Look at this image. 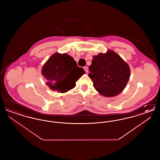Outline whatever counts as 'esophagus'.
<instances>
[{
	"label": "esophagus",
	"mask_w": 160,
	"mask_h": 160,
	"mask_svg": "<svg viewBox=\"0 0 160 160\" xmlns=\"http://www.w3.org/2000/svg\"><path fill=\"white\" fill-rule=\"evenodd\" d=\"M84 71H85V72H86V73L88 72V68L87 67H84Z\"/></svg>",
	"instance_id": "1"
}]
</instances>
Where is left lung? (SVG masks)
Returning <instances> with one entry per match:
<instances>
[{
  "label": "left lung",
  "mask_w": 160,
  "mask_h": 160,
  "mask_svg": "<svg viewBox=\"0 0 160 160\" xmlns=\"http://www.w3.org/2000/svg\"><path fill=\"white\" fill-rule=\"evenodd\" d=\"M89 69L93 87L106 97L119 94L130 77L128 65L113 50L94 56Z\"/></svg>",
  "instance_id": "left-lung-1"
}]
</instances>
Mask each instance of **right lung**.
Here are the masks:
<instances>
[{"mask_svg":"<svg viewBox=\"0 0 160 160\" xmlns=\"http://www.w3.org/2000/svg\"><path fill=\"white\" fill-rule=\"evenodd\" d=\"M47 85L54 91L64 93L76 86L77 80L85 71L77 66L74 59L67 54L54 53L42 68Z\"/></svg>","mask_w":160,"mask_h":160,"instance_id":"1","label":"right lung"}]
</instances>
